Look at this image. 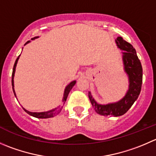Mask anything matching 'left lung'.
I'll return each mask as SVG.
<instances>
[{
	"label": "left lung",
	"mask_w": 156,
	"mask_h": 156,
	"mask_svg": "<svg viewBox=\"0 0 156 156\" xmlns=\"http://www.w3.org/2000/svg\"><path fill=\"white\" fill-rule=\"evenodd\" d=\"M115 41L117 47L123 50L122 52L123 62L124 71L129 78V89L121 100L116 103L107 104L97 103L90 92H89V99L94 109L98 114L102 116H119L126 113L138 98L143 83V68L136 49L121 36H118Z\"/></svg>",
	"instance_id": "obj_1"
}]
</instances>
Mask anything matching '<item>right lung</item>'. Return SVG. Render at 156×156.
Masks as SVG:
<instances>
[{
  "instance_id": "add662e5",
  "label": "right lung",
  "mask_w": 156,
  "mask_h": 156,
  "mask_svg": "<svg viewBox=\"0 0 156 156\" xmlns=\"http://www.w3.org/2000/svg\"><path fill=\"white\" fill-rule=\"evenodd\" d=\"M39 36H36V37L33 38L32 40H35V39H36V38H38ZM30 41H27V43H25L26 44H27V43H30ZM20 56V55H19V56L17 57V58L16 59V61H15V63H14V66H13V72H12V87H13V94H14L15 97L16 98V93H15V90H14V88H13V87H14V84H13V78H14V74H15V70H16V64H17V62H18V59H19ZM75 83H76V81H72V82L70 83V84H68L67 86L66 87V89H65V91H64V95H63V98H62V103L63 104H65V102L66 101V99H67V97L68 95H69V92H70V90H72V87H74V85L75 84ZM63 106H58V107H56V108L55 109H52V110H49V111H46V112H40V113H37V112H30V111H28V110H27L26 109H24L23 107V109L24 110H25V112H27L28 114H30V116H34V117H36V118H41V119H46V118H50V117H53V116H56V115H58V113L61 112Z\"/></svg>"
}]
</instances>
